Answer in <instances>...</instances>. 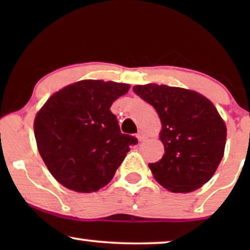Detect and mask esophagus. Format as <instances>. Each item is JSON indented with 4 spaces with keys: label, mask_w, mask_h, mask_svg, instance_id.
Wrapping results in <instances>:
<instances>
[{
    "label": "esophagus",
    "mask_w": 250,
    "mask_h": 250,
    "mask_svg": "<svg viewBox=\"0 0 250 250\" xmlns=\"http://www.w3.org/2000/svg\"><path fill=\"white\" fill-rule=\"evenodd\" d=\"M136 139H138V141L142 142V141H145V140L148 139V136H146L145 132H139L138 134H136Z\"/></svg>",
    "instance_id": "esophagus-1"
}]
</instances>
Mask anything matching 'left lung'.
Segmentation results:
<instances>
[{
  "instance_id": "1",
  "label": "left lung",
  "mask_w": 250,
  "mask_h": 250,
  "mask_svg": "<svg viewBox=\"0 0 250 250\" xmlns=\"http://www.w3.org/2000/svg\"><path fill=\"white\" fill-rule=\"evenodd\" d=\"M133 91L156 109L165 153L149 164L157 182L174 193L199 189L224 156L227 125L209 99L188 88L135 85Z\"/></svg>"
}]
</instances>
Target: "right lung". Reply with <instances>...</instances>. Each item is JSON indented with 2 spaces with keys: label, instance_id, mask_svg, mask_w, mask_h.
<instances>
[{
  "label": "right lung",
  "instance_id": "right-lung-1",
  "mask_svg": "<svg viewBox=\"0 0 250 250\" xmlns=\"http://www.w3.org/2000/svg\"><path fill=\"white\" fill-rule=\"evenodd\" d=\"M128 84L83 80L53 93L37 111L34 134L47 169L60 184L81 193L107 186L136 139L123 134L112 102Z\"/></svg>",
  "mask_w": 250,
  "mask_h": 250
}]
</instances>
